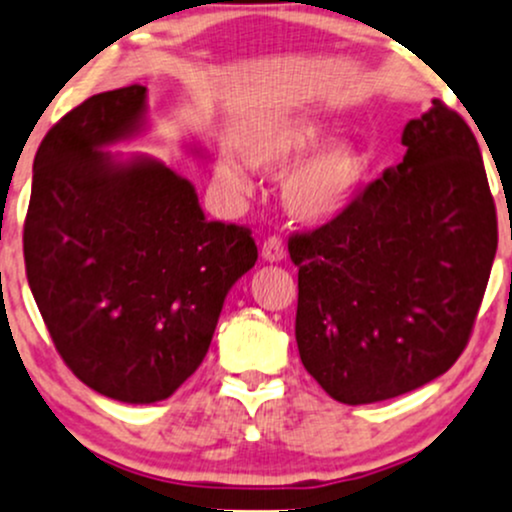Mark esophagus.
<instances>
[{
    "instance_id": "34e87169",
    "label": "esophagus",
    "mask_w": 512,
    "mask_h": 512,
    "mask_svg": "<svg viewBox=\"0 0 512 512\" xmlns=\"http://www.w3.org/2000/svg\"><path fill=\"white\" fill-rule=\"evenodd\" d=\"M262 257L265 262H282L286 257V247L282 243V238H267L265 245H262Z\"/></svg>"
}]
</instances>
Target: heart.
<instances>
[{
  "label": "heart",
  "mask_w": 512,
  "mask_h": 512,
  "mask_svg": "<svg viewBox=\"0 0 512 512\" xmlns=\"http://www.w3.org/2000/svg\"><path fill=\"white\" fill-rule=\"evenodd\" d=\"M330 138L323 123L311 119H286L262 126L243 143L247 165L279 172L316 153ZM367 160L355 143H338L309 157L284 182V204L299 221L325 223L350 206L362 187ZM216 179L235 194L250 192L245 167L230 157L216 165Z\"/></svg>",
  "instance_id": "b5f03b06"
}]
</instances>
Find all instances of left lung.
I'll use <instances>...</instances> for the list:
<instances>
[{
    "mask_svg": "<svg viewBox=\"0 0 512 512\" xmlns=\"http://www.w3.org/2000/svg\"><path fill=\"white\" fill-rule=\"evenodd\" d=\"M401 143V165L289 240L301 362L347 406L445 374L469 342L496 257V204L462 116L435 99Z\"/></svg>",
    "mask_w": 512,
    "mask_h": 512,
    "instance_id": "left-lung-1",
    "label": "left lung"
}]
</instances>
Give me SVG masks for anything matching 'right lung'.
Listing matches in <instances>:
<instances>
[{
    "instance_id": "obj_1",
    "label": "right lung",
    "mask_w": 512,
    "mask_h": 512,
    "mask_svg": "<svg viewBox=\"0 0 512 512\" xmlns=\"http://www.w3.org/2000/svg\"><path fill=\"white\" fill-rule=\"evenodd\" d=\"M143 84L82 101L33 160L26 277L72 374L123 403L170 398L209 352L230 286L257 262L250 228L206 221L194 184L109 145L145 131Z\"/></svg>"
}]
</instances>
